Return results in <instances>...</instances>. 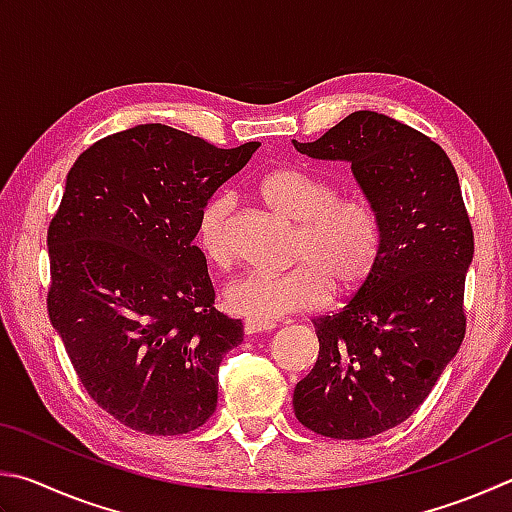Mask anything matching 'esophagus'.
Masks as SVG:
<instances>
[{
	"instance_id": "esophagus-1",
	"label": "esophagus",
	"mask_w": 512,
	"mask_h": 512,
	"mask_svg": "<svg viewBox=\"0 0 512 512\" xmlns=\"http://www.w3.org/2000/svg\"><path fill=\"white\" fill-rule=\"evenodd\" d=\"M275 329V322H264V320H244V331L248 336H253V333H264V331H271Z\"/></svg>"
}]
</instances>
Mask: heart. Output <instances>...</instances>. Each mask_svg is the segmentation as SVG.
Listing matches in <instances>:
<instances>
[{"label":"heart","instance_id":"heart-1","mask_svg":"<svg viewBox=\"0 0 512 512\" xmlns=\"http://www.w3.org/2000/svg\"><path fill=\"white\" fill-rule=\"evenodd\" d=\"M259 194L275 212L297 224L295 266L286 271L253 268L224 291L226 306L250 320L273 322L288 313L315 309L338 293H353L369 282L385 250L380 210L365 197H340L327 176L306 167H277L259 181ZM226 192L210 197L197 217V241L212 264L232 259Z\"/></svg>","mask_w":512,"mask_h":512}]
</instances>
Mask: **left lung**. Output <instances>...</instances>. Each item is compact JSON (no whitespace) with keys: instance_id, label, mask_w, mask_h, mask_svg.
<instances>
[{"instance_id":"8db88e82","label":"left lung","mask_w":512,"mask_h":512,"mask_svg":"<svg viewBox=\"0 0 512 512\" xmlns=\"http://www.w3.org/2000/svg\"><path fill=\"white\" fill-rule=\"evenodd\" d=\"M293 145L311 159L349 161L385 224L369 282L313 320L320 353L293 394L311 432L369 439L410 418L457 356L475 235L448 154L410 125L353 111L318 141Z\"/></svg>"}]
</instances>
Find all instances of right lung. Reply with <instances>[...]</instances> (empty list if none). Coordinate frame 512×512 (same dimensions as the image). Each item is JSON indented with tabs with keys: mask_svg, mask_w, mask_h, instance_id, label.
Instances as JSON below:
<instances>
[{
	"mask_svg": "<svg viewBox=\"0 0 512 512\" xmlns=\"http://www.w3.org/2000/svg\"><path fill=\"white\" fill-rule=\"evenodd\" d=\"M259 143L232 150L161 123L100 138L67 174L46 295L82 387L132 430L188 434L217 410L244 324L215 309L197 217Z\"/></svg>",
	"mask_w": 512,
	"mask_h": 512,
	"instance_id": "1",
	"label": "right lung"
}]
</instances>
